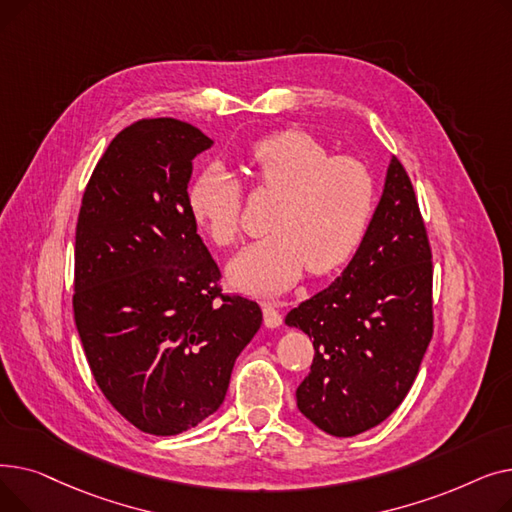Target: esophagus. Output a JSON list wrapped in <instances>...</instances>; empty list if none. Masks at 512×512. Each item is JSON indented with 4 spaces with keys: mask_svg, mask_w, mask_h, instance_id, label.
<instances>
[{
    "mask_svg": "<svg viewBox=\"0 0 512 512\" xmlns=\"http://www.w3.org/2000/svg\"><path fill=\"white\" fill-rule=\"evenodd\" d=\"M263 321H265V326L272 330L282 326V313L276 309V303H267L263 307Z\"/></svg>",
    "mask_w": 512,
    "mask_h": 512,
    "instance_id": "esophagus-1",
    "label": "esophagus"
}]
</instances>
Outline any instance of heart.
Masks as SVG:
<instances>
[{
    "instance_id": "b5f03b06",
    "label": "heart",
    "mask_w": 512,
    "mask_h": 512,
    "mask_svg": "<svg viewBox=\"0 0 512 512\" xmlns=\"http://www.w3.org/2000/svg\"><path fill=\"white\" fill-rule=\"evenodd\" d=\"M251 161L259 182L276 195L270 230L228 263V280L242 292L276 297L305 267L326 274L357 251L371 220L375 184L363 161L332 151L305 130L261 139ZM193 220L218 247L240 236L242 188L224 166H207L186 191Z\"/></svg>"
}]
</instances>
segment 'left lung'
Returning <instances> with one entry per match:
<instances>
[{
	"instance_id": "obj_1",
	"label": "left lung",
	"mask_w": 512,
	"mask_h": 512,
	"mask_svg": "<svg viewBox=\"0 0 512 512\" xmlns=\"http://www.w3.org/2000/svg\"><path fill=\"white\" fill-rule=\"evenodd\" d=\"M284 324L313 340L297 407L321 432L363 434L409 394L434 330L432 253L413 184L394 155L353 259Z\"/></svg>"
}]
</instances>
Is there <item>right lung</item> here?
<instances>
[{"mask_svg":"<svg viewBox=\"0 0 512 512\" xmlns=\"http://www.w3.org/2000/svg\"><path fill=\"white\" fill-rule=\"evenodd\" d=\"M213 141L174 118L141 120L105 149L76 224L74 321L112 407L153 436L220 409L261 309L221 297L220 270L186 205Z\"/></svg>","mask_w":512,"mask_h":512,"instance_id":"add662e5","label":"right lung"}]
</instances>
